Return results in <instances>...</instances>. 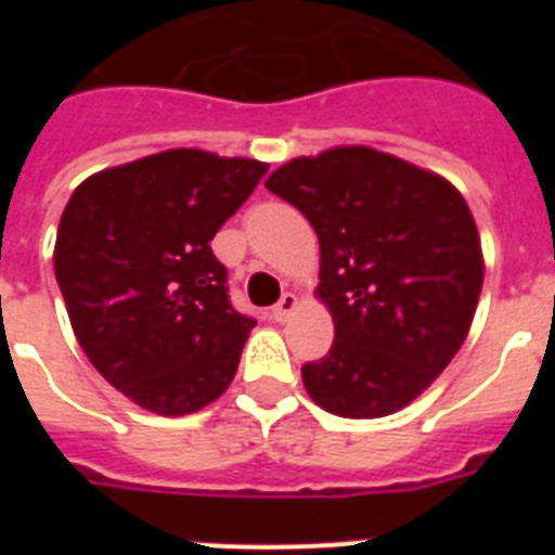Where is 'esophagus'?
Segmentation results:
<instances>
[{
  "label": "esophagus",
  "mask_w": 555,
  "mask_h": 555,
  "mask_svg": "<svg viewBox=\"0 0 555 555\" xmlns=\"http://www.w3.org/2000/svg\"><path fill=\"white\" fill-rule=\"evenodd\" d=\"M297 306H300V300H297V294L286 292L281 297V302L272 308V320L274 322H288V317H292L294 311H297Z\"/></svg>",
  "instance_id": "1"
}]
</instances>
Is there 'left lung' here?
I'll list each match as a JSON object with an SVG mask.
<instances>
[{"mask_svg":"<svg viewBox=\"0 0 555 555\" xmlns=\"http://www.w3.org/2000/svg\"><path fill=\"white\" fill-rule=\"evenodd\" d=\"M267 189L320 238L317 297L333 347L302 364L317 405L375 420L434 384L467 338L483 286L475 219L455 185L372 146H336L274 169Z\"/></svg>","mask_w":555,"mask_h":555,"instance_id":"left-lung-1","label":"left lung"}]
</instances>
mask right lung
<instances>
[{
	"label": "right lung",
	"instance_id": "add662e5",
	"mask_svg": "<svg viewBox=\"0 0 555 555\" xmlns=\"http://www.w3.org/2000/svg\"><path fill=\"white\" fill-rule=\"evenodd\" d=\"M269 166L166 150L96 171L68 199L55 278L88 361L152 414L183 416L230 386L255 327L228 297L210 238Z\"/></svg>",
	"mask_w": 555,
	"mask_h": 555
}]
</instances>
